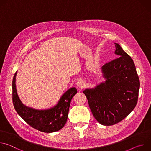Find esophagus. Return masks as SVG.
Returning a JSON list of instances; mask_svg holds the SVG:
<instances>
[{
	"mask_svg": "<svg viewBox=\"0 0 151 151\" xmlns=\"http://www.w3.org/2000/svg\"><path fill=\"white\" fill-rule=\"evenodd\" d=\"M76 85L78 86V87H80V88H82V87H83V86H84V82H83V81H82V80H79V81H77V82H76Z\"/></svg>",
	"mask_w": 151,
	"mask_h": 151,
	"instance_id": "34e87169",
	"label": "esophagus"
}]
</instances>
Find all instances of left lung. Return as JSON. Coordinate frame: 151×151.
I'll return each instance as SVG.
<instances>
[{
    "label": "left lung",
    "instance_id": "left-lung-1",
    "mask_svg": "<svg viewBox=\"0 0 151 151\" xmlns=\"http://www.w3.org/2000/svg\"><path fill=\"white\" fill-rule=\"evenodd\" d=\"M115 54L119 57L101 68L106 81L83 93L96 119L104 125L116 124L130 114L136 106L140 88L135 64L118 44Z\"/></svg>",
    "mask_w": 151,
    "mask_h": 151
}]
</instances>
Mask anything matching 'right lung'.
I'll return each mask as SVG.
<instances>
[{
  "label": "right lung",
  "instance_id": "add662e5",
  "mask_svg": "<svg viewBox=\"0 0 151 151\" xmlns=\"http://www.w3.org/2000/svg\"><path fill=\"white\" fill-rule=\"evenodd\" d=\"M17 72L12 80V101L18 114L29 125L36 130L45 132H57L66 123L70 104L73 97L77 93V90L71 88L63 94L56 106L47 110H37L25 106L17 94L15 78Z\"/></svg>",
  "mask_w": 151,
  "mask_h": 151
}]
</instances>
